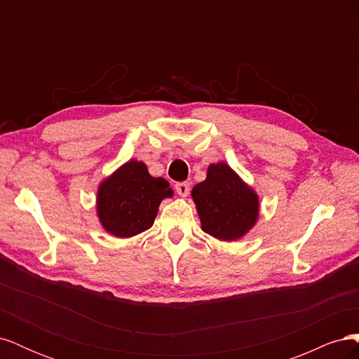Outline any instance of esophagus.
<instances>
[{
    "mask_svg": "<svg viewBox=\"0 0 359 359\" xmlns=\"http://www.w3.org/2000/svg\"><path fill=\"white\" fill-rule=\"evenodd\" d=\"M177 193L182 198H187L189 193H190V184L189 182H178L175 186Z\"/></svg>",
    "mask_w": 359,
    "mask_h": 359,
    "instance_id": "esophagus-1",
    "label": "esophagus"
}]
</instances>
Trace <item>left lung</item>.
Wrapping results in <instances>:
<instances>
[{"label":"left lung","mask_w":359,"mask_h":359,"mask_svg":"<svg viewBox=\"0 0 359 359\" xmlns=\"http://www.w3.org/2000/svg\"><path fill=\"white\" fill-rule=\"evenodd\" d=\"M191 198L202 231L220 241L241 240L257 223L259 194L224 161L211 163Z\"/></svg>","instance_id":"obj_1"}]
</instances>
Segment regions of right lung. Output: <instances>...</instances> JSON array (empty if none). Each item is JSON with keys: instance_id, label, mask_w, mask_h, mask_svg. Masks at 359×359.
Returning a JSON list of instances; mask_svg holds the SVG:
<instances>
[{"instance_id": "1", "label": "right lung", "mask_w": 359, "mask_h": 359, "mask_svg": "<svg viewBox=\"0 0 359 359\" xmlns=\"http://www.w3.org/2000/svg\"><path fill=\"white\" fill-rule=\"evenodd\" d=\"M172 196L166 180L151 177L144 161L130 158L100 181L95 211L107 233L132 238L154 224L161 201Z\"/></svg>"}]
</instances>
